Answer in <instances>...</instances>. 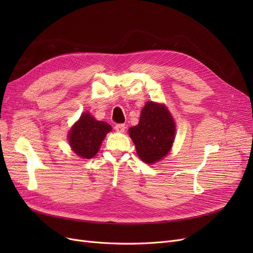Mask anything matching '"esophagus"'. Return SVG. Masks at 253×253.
Here are the masks:
<instances>
[{
	"mask_svg": "<svg viewBox=\"0 0 253 253\" xmlns=\"http://www.w3.org/2000/svg\"><path fill=\"white\" fill-rule=\"evenodd\" d=\"M126 126L124 124H118L115 126V129H116L118 133H124L126 131Z\"/></svg>",
	"mask_w": 253,
	"mask_h": 253,
	"instance_id": "34e87169",
	"label": "esophagus"
}]
</instances>
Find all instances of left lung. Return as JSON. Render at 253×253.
<instances>
[{
    "label": "left lung",
    "mask_w": 253,
    "mask_h": 253,
    "mask_svg": "<svg viewBox=\"0 0 253 253\" xmlns=\"http://www.w3.org/2000/svg\"><path fill=\"white\" fill-rule=\"evenodd\" d=\"M175 122L164 104L149 101L141 110L139 124L128 128L137 155L143 163H157L170 152L175 138Z\"/></svg>",
    "instance_id": "left-lung-1"
}]
</instances>
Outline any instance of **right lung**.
Wrapping results in <instances>:
<instances>
[{"label": "right lung", "instance_id": "obj_1", "mask_svg": "<svg viewBox=\"0 0 253 253\" xmlns=\"http://www.w3.org/2000/svg\"><path fill=\"white\" fill-rule=\"evenodd\" d=\"M110 131H112L110 125L96 120L85 112L72 126L68 133V142L78 156L89 159L97 154L105 135Z\"/></svg>", "mask_w": 253, "mask_h": 253}]
</instances>
